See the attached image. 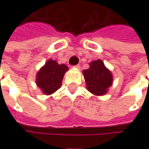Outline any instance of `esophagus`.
I'll return each mask as SVG.
<instances>
[{
    "label": "esophagus",
    "instance_id": "1",
    "mask_svg": "<svg viewBox=\"0 0 149 149\" xmlns=\"http://www.w3.org/2000/svg\"><path fill=\"white\" fill-rule=\"evenodd\" d=\"M73 68H77V69H81V66H80V65H74V66H73Z\"/></svg>",
    "mask_w": 149,
    "mask_h": 149
}]
</instances>
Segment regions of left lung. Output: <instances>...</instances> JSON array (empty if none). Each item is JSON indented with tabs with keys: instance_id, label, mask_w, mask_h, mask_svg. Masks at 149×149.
I'll use <instances>...</instances> for the list:
<instances>
[{
	"instance_id": "1",
	"label": "left lung",
	"mask_w": 149,
	"mask_h": 149,
	"mask_svg": "<svg viewBox=\"0 0 149 149\" xmlns=\"http://www.w3.org/2000/svg\"><path fill=\"white\" fill-rule=\"evenodd\" d=\"M89 65V68L83 71L87 89L96 96L104 95L112 84V72L101 60L94 61Z\"/></svg>"
}]
</instances>
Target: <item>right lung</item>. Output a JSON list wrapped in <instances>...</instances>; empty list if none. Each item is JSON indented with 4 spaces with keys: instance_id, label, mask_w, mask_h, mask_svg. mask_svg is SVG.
Instances as JSON below:
<instances>
[{
    "instance_id": "add662e5",
    "label": "right lung",
    "mask_w": 149,
    "mask_h": 149,
    "mask_svg": "<svg viewBox=\"0 0 149 149\" xmlns=\"http://www.w3.org/2000/svg\"><path fill=\"white\" fill-rule=\"evenodd\" d=\"M68 68L64 64L59 65L52 59L46 62L37 74L36 83L43 93L50 95L61 86L62 80Z\"/></svg>"
}]
</instances>
